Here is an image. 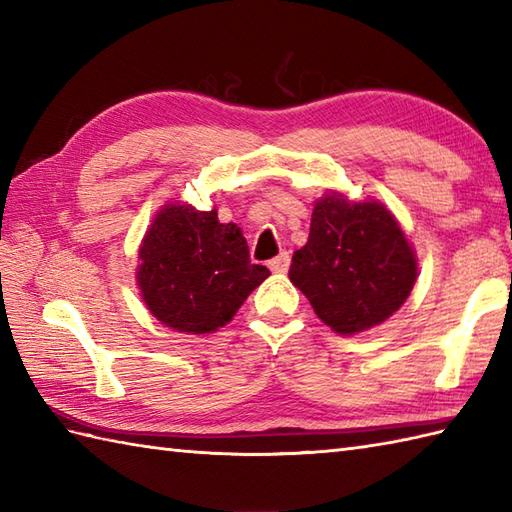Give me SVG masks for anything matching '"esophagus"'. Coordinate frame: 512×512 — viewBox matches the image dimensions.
Here are the masks:
<instances>
[{
	"label": "esophagus",
	"mask_w": 512,
	"mask_h": 512,
	"mask_svg": "<svg viewBox=\"0 0 512 512\" xmlns=\"http://www.w3.org/2000/svg\"><path fill=\"white\" fill-rule=\"evenodd\" d=\"M268 266H270V270H273V273H286V270L290 268V255L281 253L275 259H270Z\"/></svg>",
	"instance_id": "esophagus-1"
}]
</instances>
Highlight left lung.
<instances>
[{
	"label": "left lung",
	"mask_w": 512,
	"mask_h": 512,
	"mask_svg": "<svg viewBox=\"0 0 512 512\" xmlns=\"http://www.w3.org/2000/svg\"><path fill=\"white\" fill-rule=\"evenodd\" d=\"M288 277L328 328L352 336L400 310L418 259L383 202L332 191L314 202L308 242L292 255Z\"/></svg>",
	"instance_id": "obj_1"
}]
</instances>
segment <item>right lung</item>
<instances>
[{
    "instance_id": "obj_1",
    "label": "right lung",
    "mask_w": 512,
    "mask_h": 512,
    "mask_svg": "<svg viewBox=\"0 0 512 512\" xmlns=\"http://www.w3.org/2000/svg\"><path fill=\"white\" fill-rule=\"evenodd\" d=\"M270 275L250 262L242 228L217 220V209L198 211L167 202L151 220L138 248L136 284L147 310L167 328L211 334Z\"/></svg>"
}]
</instances>
